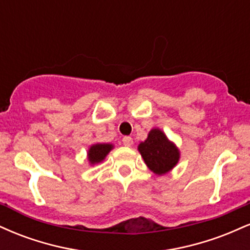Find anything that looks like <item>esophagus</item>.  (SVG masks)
Segmentation results:
<instances>
[{
    "instance_id": "esophagus-1",
    "label": "esophagus",
    "mask_w": 250,
    "mask_h": 250,
    "mask_svg": "<svg viewBox=\"0 0 250 250\" xmlns=\"http://www.w3.org/2000/svg\"><path fill=\"white\" fill-rule=\"evenodd\" d=\"M122 142L125 147H130V146L133 145V139H131L130 136H125L122 139Z\"/></svg>"
}]
</instances>
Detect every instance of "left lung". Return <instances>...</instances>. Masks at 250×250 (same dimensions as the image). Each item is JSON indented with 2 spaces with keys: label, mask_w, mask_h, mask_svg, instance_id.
Listing matches in <instances>:
<instances>
[{
  "label": "left lung",
  "mask_w": 250,
  "mask_h": 250,
  "mask_svg": "<svg viewBox=\"0 0 250 250\" xmlns=\"http://www.w3.org/2000/svg\"><path fill=\"white\" fill-rule=\"evenodd\" d=\"M139 151L149 169L157 175L173 169L180 159L177 148L160 129H153L148 134V139L140 143Z\"/></svg>",
  "instance_id": "left-lung-1"
}]
</instances>
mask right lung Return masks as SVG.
Here are the masks:
<instances>
[{
    "label": "right lung",
    "instance_id": "right-lung-1",
    "mask_svg": "<svg viewBox=\"0 0 250 250\" xmlns=\"http://www.w3.org/2000/svg\"><path fill=\"white\" fill-rule=\"evenodd\" d=\"M113 146L109 145V143H102V145H94L91 146L90 149L88 151V160L90 163H99L101 162L109 151L111 150Z\"/></svg>",
    "mask_w": 250,
    "mask_h": 250
}]
</instances>
